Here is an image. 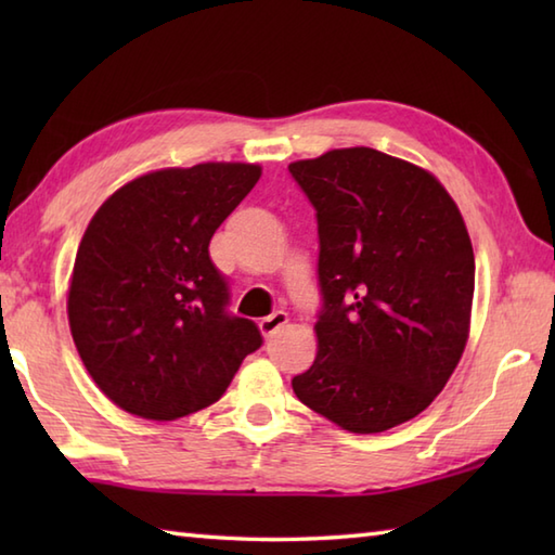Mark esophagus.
Segmentation results:
<instances>
[{
	"label": "esophagus",
	"instance_id": "1",
	"mask_svg": "<svg viewBox=\"0 0 555 555\" xmlns=\"http://www.w3.org/2000/svg\"><path fill=\"white\" fill-rule=\"evenodd\" d=\"M288 324V314L284 310H276L274 314L264 317L262 322H259V332H262L264 338H271L276 332H281Z\"/></svg>",
	"mask_w": 555,
	"mask_h": 555
}]
</instances>
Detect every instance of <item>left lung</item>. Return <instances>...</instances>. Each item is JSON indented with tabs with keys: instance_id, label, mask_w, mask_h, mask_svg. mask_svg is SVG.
<instances>
[{
	"instance_id": "left-lung-1",
	"label": "left lung",
	"mask_w": 555,
	"mask_h": 555,
	"mask_svg": "<svg viewBox=\"0 0 555 555\" xmlns=\"http://www.w3.org/2000/svg\"><path fill=\"white\" fill-rule=\"evenodd\" d=\"M317 211L322 310L300 403L352 434L403 424L441 393L467 344L475 253L453 197L372 147L288 164Z\"/></svg>"
}]
</instances>
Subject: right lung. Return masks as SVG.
Segmentation results:
<instances>
[{"label":"right lung","instance_id":"right-lung-1","mask_svg":"<svg viewBox=\"0 0 555 555\" xmlns=\"http://www.w3.org/2000/svg\"><path fill=\"white\" fill-rule=\"evenodd\" d=\"M262 176L257 164L162 169L119 188L78 245L68 324L92 382L131 415L169 422L227 391L262 346L231 314L209 241Z\"/></svg>","mask_w":555,"mask_h":555}]
</instances>
